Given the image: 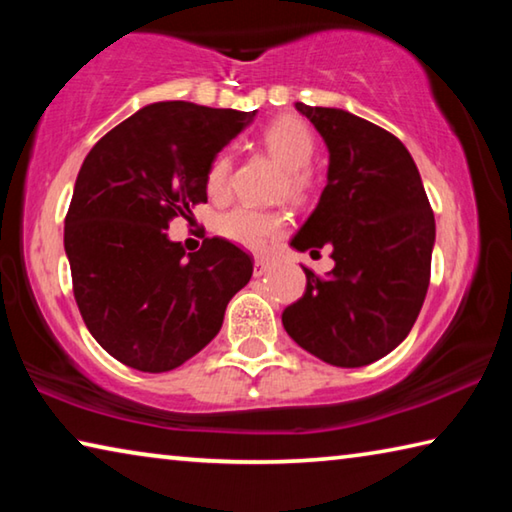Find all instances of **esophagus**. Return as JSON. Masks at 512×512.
<instances>
[{
  "label": "esophagus",
  "mask_w": 512,
  "mask_h": 512,
  "mask_svg": "<svg viewBox=\"0 0 512 512\" xmlns=\"http://www.w3.org/2000/svg\"><path fill=\"white\" fill-rule=\"evenodd\" d=\"M268 268H271V262H268V259H264V257H257L255 259V268H253V273H255V277H259V275H264Z\"/></svg>",
  "instance_id": "esophagus-1"
}]
</instances>
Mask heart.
Listing matches in <instances>:
<instances>
[{
	"label": "heart",
	"mask_w": 512,
	"mask_h": 512,
	"mask_svg": "<svg viewBox=\"0 0 512 512\" xmlns=\"http://www.w3.org/2000/svg\"><path fill=\"white\" fill-rule=\"evenodd\" d=\"M266 151L275 155L284 167H287V187L289 196H302L309 187L307 164L314 158L316 140L311 135L305 121L296 117H280L266 128L262 135ZM230 173L232 160L228 153H219L210 162L205 173V189L212 198H223L230 192ZM216 230L232 244L241 248L262 250L271 248L284 232V216L271 210H257V207H235L225 212L216 221Z\"/></svg>",
	"instance_id": "b5f03b06"
}]
</instances>
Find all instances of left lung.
I'll return each mask as SVG.
<instances>
[{"instance_id":"1","label":"left lung","mask_w":512,"mask_h":512,"mask_svg":"<svg viewBox=\"0 0 512 512\" xmlns=\"http://www.w3.org/2000/svg\"><path fill=\"white\" fill-rule=\"evenodd\" d=\"M329 151L327 185L291 246L332 250L327 277L305 268V296L282 314L300 348L361 368L393 352L418 318L431 277L436 221L418 167L384 128L339 108L296 103Z\"/></svg>"}]
</instances>
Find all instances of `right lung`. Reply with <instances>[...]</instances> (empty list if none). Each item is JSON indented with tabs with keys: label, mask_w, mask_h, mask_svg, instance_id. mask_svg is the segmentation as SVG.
I'll return each instance as SVG.
<instances>
[{
	"label": "right lung",
	"mask_w": 512,
	"mask_h": 512,
	"mask_svg": "<svg viewBox=\"0 0 512 512\" xmlns=\"http://www.w3.org/2000/svg\"><path fill=\"white\" fill-rule=\"evenodd\" d=\"M255 115L151 103L83 160L65 216L74 298L90 334L126 366H183L219 334L225 307L253 275V257L228 239H205L185 257L164 230L207 203V167Z\"/></svg>",
	"instance_id": "1"
}]
</instances>
